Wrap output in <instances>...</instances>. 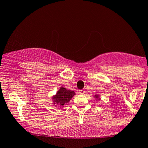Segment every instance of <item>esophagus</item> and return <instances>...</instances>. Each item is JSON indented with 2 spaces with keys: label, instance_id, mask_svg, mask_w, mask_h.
Listing matches in <instances>:
<instances>
[{
  "label": "esophagus",
  "instance_id": "34e87169",
  "mask_svg": "<svg viewBox=\"0 0 148 148\" xmlns=\"http://www.w3.org/2000/svg\"><path fill=\"white\" fill-rule=\"evenodd\" d=\"M79 94H81V95H84L85 94V92H86V90H85L84 89H82V90H80L79 91Z\"/></svg>",
  "mask_w": 148,
  "mask_h": 148
}]
</instances>
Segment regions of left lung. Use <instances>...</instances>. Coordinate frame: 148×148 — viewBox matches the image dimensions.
I'll return each mask as SVG.
<instances>
[{
  "mask_svg": "<svg viewBox=\"0 0 148 148\" xmlns=\"http://www.w3.org/2000/svg\"><path fill=\"white\" fill-rule=\"evenodd\" d=\"M93 97H94V98H95V99H100V95H99L96 94V95H95Z\"/></svg>",
  "mask_w": 148,
  "mask_h": 148,
  "instance_id": "left-lung-1",
  "label": "left lung"
}]
</instances>
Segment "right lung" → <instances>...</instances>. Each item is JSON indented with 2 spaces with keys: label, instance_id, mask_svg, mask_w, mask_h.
<instances>
[{
  "label": "right lung",
  "instance_id": "1",
  "mask_svg": "<svg viewBox=\"0 0 148 148\" xmlns=\"http://www.w3.org/2000/svg\"><path fill=\"white\" fill-rule=\"evenodd\" d=\"M74 95V91L67 90L63 86H61L56 94L51 97L52 103L56 107H58V108H62L64 105L69 103Z\"/></svg>",
  "mask_w": 148,
  "mask_h": 148
}]
</instances>
